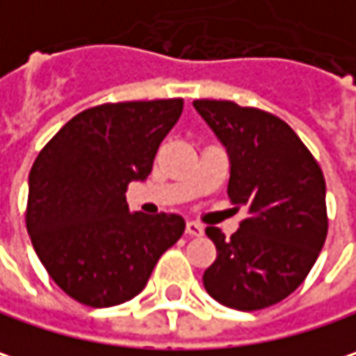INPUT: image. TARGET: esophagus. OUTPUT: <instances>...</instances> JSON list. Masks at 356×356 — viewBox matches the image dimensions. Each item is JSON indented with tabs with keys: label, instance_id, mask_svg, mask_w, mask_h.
Masks as SVG:
<instances>
[{
	"label": "esophagus",
	"instance_id": "1",
	"mask_svg": "<svg viewBox=\"0 0 356 356\" xmlns=\"http://www.w3.org/2000/svg\"><path fill=\"white\" fill-rule=\"evenodd\" d=\"M202 233H204V227L200 222H194V220L186 222V235L188 237H200Z\"/></svg>",
	"mask_w": 356,
	"mask_h": 356
}]
</instances>
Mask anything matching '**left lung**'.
<instances>
[{
  "label": "left lung",
  "instance_id": "8db88e82",
  "mask_svg": "<svg viewBox=\"0 0 356 356\" xmlns=\"http://www.w3.org/2000/svg\"><path fill=\"white\" fill-rule=\"evenodd\" d=\"M192 105L229 152L231 202L247 209L231 239L207 227L216 259L204 288L222 306L264 310L296 292L316 264L328 233L324 174L277 115L215 99Z\"/></svg>",
  "mask_w": 356,
  "mask_h": 356
}]
</instances>
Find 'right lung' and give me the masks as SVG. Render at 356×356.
I'll return each instance as SVG.
<instances>
[{
    "instance_id": "add662e5",
    "label": "right lung",
    "mask_w": 356,
    "mask_h": 356,
    "mask_svg": "<svg viewBox=\"0 0 356 356\" xmlns=\"http://www.w3.org/2000/svg\"><path fill=\"white\" fill-rule=\"evenodd\" d=\"M182 99L103 103L74 115L30 170L26 227L42 266L72 300L107 308L145 288L160 255L184 233L180 215H129Z\"/></svg>"
}]
</instances>
